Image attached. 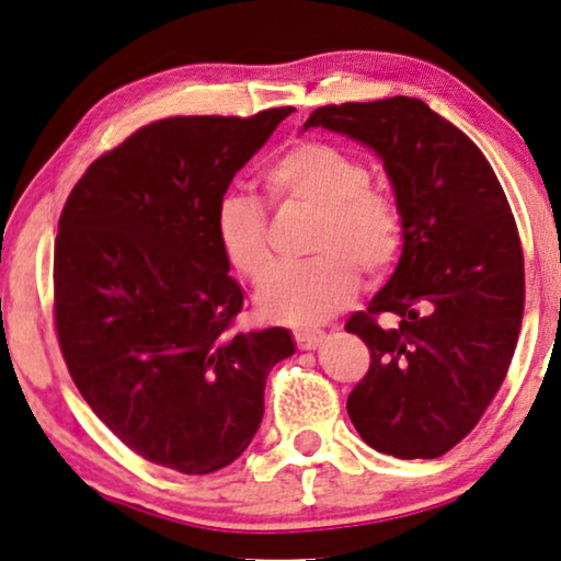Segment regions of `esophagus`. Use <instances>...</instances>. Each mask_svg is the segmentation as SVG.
Segmentation results:
<instances>
[{"label": "esophagus", "mask_w": 561, "mask_h": 561, "mask_svg": "<svg viewBox=\"0 0 561 561\" xmlns=\"http://www.w3.org/2000/svg\"><path fill=\"white\" fill-rule=\"evenodd\" d=\"M323 339H325V333L320 331V328H302V331H295L297 348H302V351L320 346V341Z\"/></svg>", "instance_id": "34e87169"}]
</instances>
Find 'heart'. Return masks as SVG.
Wrapping results in <instances>:
<instances>
[{"instance_id": "b5f03b06", "label": "heart", "mask_w": 561, "mask_h": 561, "mask_svg": "<svg viewBox=\"0 0 561 561\" xmlns=\"http://www.w3.org/2000/svg\"><path fill=\"white\" fill-rule=\"evenodd\" d=\"M274 203L316 210L310 251L316 256L268 267L266 207L245 192L220 194L213 213L215 241L228 266L245 279H264L256 308L272 320L325 318L356 289V267L382 274L398 256L402 220L390 192L369 184V171L354 156L320 140H302L274 156L261 174Z\"/></svg>"}]
</instances>
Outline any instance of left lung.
I'll list each match as a JSON object with an SVG mask.
<instances>
[{
	"label": "left lung",
	"instance_id": "obj_1",
	"mask_svg": "<svg viewBox=\"0 0 561 561\" xmlns=\"http://www.w3.org/2000/svg\"><path fill=\"white\" fill-rule=\"evenodd\" d=\"M308 128L371 148L390 176L402 253L346 331L371 362L346 410L371 449L436 459L474 428L511 367L524 320V249L480 148L415 96L318 107ZM399 323L382 329L376 316Z\"/></svg>",
	"mask_w": 561,
	"mask_h": 561
}]
</instances>
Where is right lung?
I'll return each mask as SVG.
<instances>
[{
	"mask_svg": "<svg viewBox=\"0 0 561 561\" xmlns=\"http://www.w3.org/2000/svg\"><path fill=\"white\" fill-rule=\"evenodd\" d=\"M293 107L167 117L96 159L58 220L56 331L94 415L128 449L210 474L249 449L287 328L228 333L241 285L215 241L220 194Z\"/></svg>",
	"mask_w": 561,
	"mask_h": 561,
	"instance_id": "add662e5",
	"label": "right lung"
}]
</instances>
